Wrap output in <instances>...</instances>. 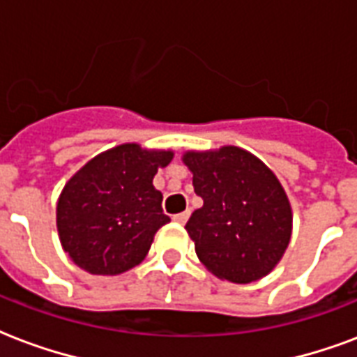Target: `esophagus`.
Here are the masks:
<instances>
[{
	"label": "esophagus",
	"instance_id": "obj_1",
	"mask_svg": "<svg viewBox=\"0 0 357 357\" xmlns=\"http://www.w3.org/2000/svg\"><path fill=\"white\" fill-rule=\"evenodd\" d=\"M188 218H190V210H186V212H181V214H175V216H173V222L184 225V223L188 222Z\"/></svg>",
	"mask_w": 357,
	"mask_h": 357
}]
</instances>
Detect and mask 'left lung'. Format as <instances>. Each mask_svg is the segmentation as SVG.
Segmentation results:
<instances>
[{
  "instance_id": "1",
  "label": "left lung",
  "mask_w": 357,
  "mask_h": 357,
  "mask_svg": "<svg viewBox=\"0 0 357 357\" xmlns=\"http://www.w3.org/2000/svg\"><path fill=\"white\" fill-rule=\"evenodd\" d=\"M203 206L186 231L204 268L218 279L251 283L272 272L289 248L292 208L273 171L245 149L186 151Z\"/></svg>"
}]
</instances>
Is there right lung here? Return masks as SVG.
<instances>
[{
  "instance_id": "obj_1",
  "label": "right lung",
  "mask_w": 357,
  "mask_h": 357,
  "mask_svg": "<svg viewBox=\"0 0 357 357\" xmlns=\"http://www.w3.org/2000/svg\"><path fill=\"white\" fill-rule=\"evenodd\" d=\"M171 160L173 151L123 143L68 178L55 222L74 264L93 275H119L147 257L156 231L169 222L153 178Z\"/></svg>"
}]
</instances>
